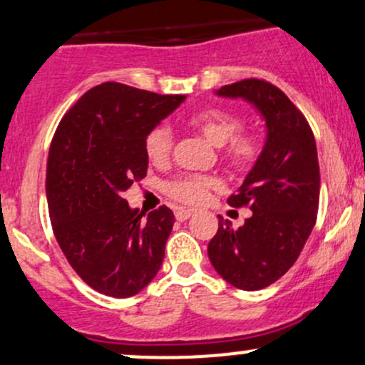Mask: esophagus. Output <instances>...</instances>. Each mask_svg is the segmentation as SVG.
<instances>
[{
  "label": "esophagus",
  "instance_id": "obj_1",
  "mask_svg": "<svg viewBox=\"0 0 365 365\" xmlns=\"http://www.w3.org/2000/svg\"><path fill=\"white\" fill-rule=\"evenodd\" d=\"M192 215H194V210H185V207H178V210L175 211V218L178 220V222H185V220H189Z\"/></svg>",
  "mask_w": 365,
  "mask_h": 365
}]
</instances>
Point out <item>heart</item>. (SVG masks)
<instances>
[{
  "mask_svg": "<svg viewBox=\"0 0 365 365\" xmlns=\"http://www.w3.org/2000/svg\"><path fill=\"white\" fill-rule=\"evenodd\" d=\"M189 126L211 145L222 147V159L230 170L247 171L259 155V140L253 131H241L242 119L227 110L207 109L189 118ZM143 150L154 166L170 161L173 135L168 126L152 128L143 140ZM218 180L206 175H180L166 183V192L183 204H201Z\"/></svg>",
  "mask_w": 365,
  "mask_h": 365,
  "instance_id": "b5f03b06",
  "label": "heart"
}]
</instances>
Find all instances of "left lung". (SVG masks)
<instances>
[{"instance_id": "obj_1", "label": "left lung", "mask_w": 365, "mask_h": 365, "mask_svg": "<svg viewBox=\"0 0 365 365\" xmlns=\"http://www.w3.org/2000/svg\"><path fill=\"white\" fill-rule=\"evenodd\" d=\"M218 97L253 103L267 124V140L227 202L247 206L253 215L232 228L220 216L218 232L207 244L215 270L244 291H258L294 265L317 220L320 173L317 145L305 115L282 90L263 79H242L216 91Z\"/></svg>"}]
</instances>
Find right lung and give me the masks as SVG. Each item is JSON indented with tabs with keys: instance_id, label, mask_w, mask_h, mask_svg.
I'll return each mask as SVG.
<instances>
[{
	"instance_id": "right-lung-1",
	"label": "right lung",
	"mask_w": 365,
	"mask_h": 365,
	"mask_svg": "<svg viewBox=\"0 0 365 365\" xmlns=\"http://www.w3.org/2000/svg\"><path fill=\"white\" fill-rule=\"evenodd\" d=\"M183 100L102 83L67 110L55 131L46 163L51 227L76 274L98 293L137 294L163 265L173 211L161 206L145 218L123 192L145 178V135Z\"/></svg>"
}]
</instances>
